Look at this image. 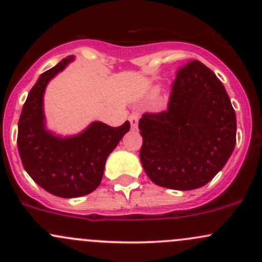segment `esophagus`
<instances>
[{"mask_svg":"<svg viewBox=\"0 0 262 262\" xmlns=\"http://www.w3.org/2000/svg\"><path fill=\"white\" fill-rule=\"evenodd\" d=\"M128 121L131 123L132 128H136L137 125H139V115L136 112H132L130 116H128Z\"/></svg>","mask_w":262,"mask_h":262,"instance_id":"obj_1","label":"esophagus"}]
</instances>
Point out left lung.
Returning a JSON list of instances; mask_svg holds the SVG:
<instances>
[{"label":"left lung","instance_id":"obj_1","mask_svg":"<svg viewBox=\"0 0 262 262\" xmlns=\"http://www.w3.org/2000/svg\"><path fill=\"white\" fill-rule=\"evenodd\" d=\"M144 170L151 182L191 190L211 182L236 145V113L222 82L199 60L178 69L168 108L139 121Z\"/></svg>","mask_w":262,"mask_h":262}]
</instances>
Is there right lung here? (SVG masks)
Wrapping results in <instances>:
<instances>
[{"label": "right lung", "instance_id": "right-lung-1", "mask_svg": "<svg viewBox=\"0 0 262 262\" xmlns=\"http://www.w3.org/2000/svg\"><path fill=\"white\" fill-rule=\"evenodd\" d=\"M73 59L67 56L40 75L23 107L17 132L18 154L25 170L42 189L61 198L82 196L97 189L107 158L130 130L128 121L120 127L96 121L71 137L55 136L45 128V88Z\"/></svg>", "mask_w": 262, "mask_h": 262}]
</instances>
